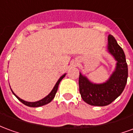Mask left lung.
Wrapping results in <instances>:
<instances>
[{
  "label": "left lung",
  "mask_w": 133,
  "mask_h": 133,
  "mask_svg": "<svg viewBox=\"0 0 133 133\" xmlns=\"http://www.w3.org/2000/svg\"><path fill=\"white\" fill-rule=\"evenodd\" d=\"M108 51L117 61L116 69L106 83L93 84L80 73L79 90L83 100L89 105L105 106L120 96L125 87L128 69L122 48L111 35L108 36Z\"/></svg>",
  "instance_id": "1"
}]
</instances>
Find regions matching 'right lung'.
<instances>
[{"mask_svg":"<svg viewBox=\"0 0 133 133\" xmlns=\"http://www.w3.org/2000/svg\"><path fill=\"white\" fill-rule=\"evenodd\" d=\"M65 76V74H64L63 75H62L61 78H59V80L58 81V82L56 83V84H55V85L54 86V88H53V89L52 90V91L50 92V94L48 95H47L45 98H44L43 99H42V100H39V101H37V102H33V103H31V102H27V101H25V100H22V99H21L20 98H18L17 95L14 93V92H13V93L15 95V96H16V98H18L21 102L22 103H23L24 105H25L28 106V107H33V108H35V107H40V106H42V105H46V104H48V103H49L51 100L54 98V97H55V94H56V92H57V91H58V85H59V83H60V82H61V81H62V79L64 78Z\"/></svg>","mask_w":133,"mask_h":133,"instance_id":"add662e5","label":"right lung"}]
</instances>
